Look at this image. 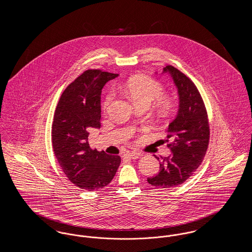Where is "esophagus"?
<instances>
[{
    "label": "esophagus",
    "instance_id": "obj_1",
    "mask_svg": "<svg viewBox=\"0 0 252 252\" xmlns=\"http://www.w3.org/2000/svg\"><path fill=\"white\" fill-rule=\"evenodd\" d=\"M141 156H142V153H139V152H131V153H126V158H132V159L139 158Z\"/></svg>",
    "mask_w": 252,
    "mask_h": 252
}]
</instances>
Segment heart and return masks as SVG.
Returning <instances> with one entry per match:
<instances>
[{"instance_id":"1","label":"heart","mask_w":252,"mask_h":252,"mask_svg":"<svg viewBox=\"0 0 252 252\" xmlns=\"http://www.w3.org/2000/svg\"><path fill=\"white\" fill-rule=\"evenodd\" d=\"M124 91L134 101L136 105H150L156 100L157 108L161 113H168L173 108V101L163 94V86L156 79L145 75H136L128 78L124 85ZM112 99V94L108 93L103 102V108H107Z\"/></svg>"}]
</instances>
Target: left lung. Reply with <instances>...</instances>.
Returning <instances> with one entry per match:
<instances>
[{"label": "left lung", "mask_w": 252, "mask_h": 252, "mask_svg": "<svg viewBox=\"0 0 252 252\" xmlns=\"http://www.w3.org/2000/svg\"><path fill=\"white\" fill-rule=\"evenodd\" d=\"M168 72L178 89L180 105L176 118L169 124L167 146L171 155L161 158L159 172L148 178L149 184L172 188L185 182L199 167L210 140V126L202 97L192 80L177 68L168 65Z\"/></svg>", "instance_id": "left-lung-1"}]
</instances>
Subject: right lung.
<instances>
[{"instance_id":"obj_1","label":"right lung","mask_w":252,"mask_h":252,"mask_svg":"<svg viewBox=\"0 0 252 252\" xmlns=\"http://www.w3.org/2000/svg\"><path fill=\"white\" fill-rule=\"evenodd\" d=\"M119 74L87 70L60 96L52 125L55 156L66 177L77 187L97 191L114 178L120 156L93 150L89 131L100 128L101 93L105 84Z\"/></svg>"}]
</instances>
